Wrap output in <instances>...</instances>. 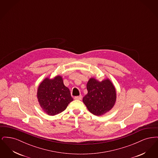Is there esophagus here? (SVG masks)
<instances>
[{"label":"esophagus","instance_id":"esophagus-1","mask_svg":"<svg viewBox=\"0 0 158 158\" xmlns=\"http://www.w3.org/2000/svg\"><path fill=\"white\" fill-rule=\"evenodd\" d=\"M82 95H80V96L75 97V99H76V100H81V99H82Z\"/></svg>","mask_w":158,"mask_h":158}]
</instances>
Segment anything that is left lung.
<instances>
[{"label": "left lung", "mask_w": 158, "mask_h": 158, "mask_svg": "<svg viewBox=\"0 0 158 158\" xmlns=\"http://www.w3.org/2000/svg\"><path fill=\"white\" fill-rule=\"evenodd\" d=\"M88 94L83 102L89 111L97 116L110 111L115 105L117 94L115 88L109 79L101 82L92 77L87 83Z\"/></svg>", "instance_id": "8db88e82"}]
</instances>
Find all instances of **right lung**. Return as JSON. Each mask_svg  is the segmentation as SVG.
<instances>
[{
    "label": "right lung",
    "mask_w": 158,
    "mask_h": 158,
    "mask_svg": "<svg viewBox=\"0 0 158 158\" xmlns=\"http://www.w3.org/2000/svg\"><path fill=\"white\" fill-rule=\"evenodd\" d=\"M37 95L40 106L49 115L63 112L73 100L69 89L64 86L60 75L53 79H44L38 88Z\"/></svg>",
    "instance_id": "1"
}]
</instances>
